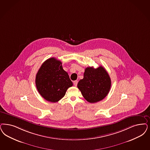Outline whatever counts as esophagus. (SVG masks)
Wrapping results in <instances>:
<instances>
[{"mask_svg":"<svg viewBox=\"0 0 150 150\" xmlns=\"http://www.w3.org/2000/svg\"><path fill=\"white\" fill-rule=\"evenodd\" d=\"M78 81L77 80H76V81H74V86H77V85H78Z\"/></svg>","mask_w":150,"mask_h":150,"instance_id":"obj_1","label":"esophagus"}]
</instances>
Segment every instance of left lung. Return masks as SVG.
Returning <instances> with one entry per match:
<instances>
[{
  "instance_id": "obj_1",
  "label": "left lung",
  "mask_w": 150,
  "mask_h": 150,
  "mask_svg": "<svg viewBox=\"0 0 150 150\" xmlns=\"http://www.w3.org/2000/svg\"><path fill=\"white\" fill-rule=\"evenodd\" d=\"M111 81L105 69L100 66L94 69L86 67L83 78L78 83V88L83 97L90 103L102 100L109 93Z\"/></svg>"
}]
</instances>
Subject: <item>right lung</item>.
I'll return each instance as SVG.
<instances>
[{
  "instance_id": "add662e5",
  "label": "right lung",
  "mask_w": 150,
  "mask_h": 150,
  "mask_svg": "<svg viewBox=\"0 0 150 150\" xmlns=\"http://www.w3.org/2000/svg\"><path fill=\"white\" fill-rule=\"evenodd\" d=\"M35 84L41 96L52 103L62 99L73 85L62 68V62L54 57L48 59L41 65L36 74Z\"/></svg>"
}]
</instances>
